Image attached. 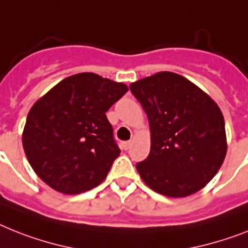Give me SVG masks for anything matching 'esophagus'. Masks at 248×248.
<instances>
[{
  "label": "esophagus",
  "instance_id": "obj_1",
  "mask_svg": "<svg viewBox=\"0 0 248 248\" xmlns=\"http://www.w3.org/2000/svg\"><path fill=\"white\" fill-rule=\"evenodd\" d=\"M130 146H132V140H128V142L122 143V148L124 149V151H128V149L130 148Z\"/></svg>",
  "mask_w": 248,
  "mask_h": 248
}]
</instances>
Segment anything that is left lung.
<instances>
[{
	"label": "left lung",
	"instance_id": "obj_1",
	"mask_svg": "<svg viewBox=\"0 0 248 248\" xmlns=\"http://www.w3.org/2000/svg\"><path fill=\"white\" fill-rule=\"evenodd\" d=\"M130 91L146 111L151 130V152L137 163L143 181L170 198L202 190L227 153L218 105L191 81L172 72L139 79Z\"/></svg>",
	"mask_w": 248,
	"mask_h": 248
}]
</instances>
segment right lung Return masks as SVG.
Here are the masks:
<instances>
[{
  "instance_id": "1",
  "label": "right lung",
  "mask_w": 248,
  "mask_h": 248,
  "mask_svg": "<svg viewBox=\"0 0 248 248\" xmlns=\"http://www.w3.org/2000/svg\"><path fill=\"white\" fill-rule=\"evenodd\" d=\"M126 91L124 83L85 72L57 83L32 105L22 146L46 185L72 195L104 181L120 155L105 112Z\"/></svg>"
}]
</instances>
